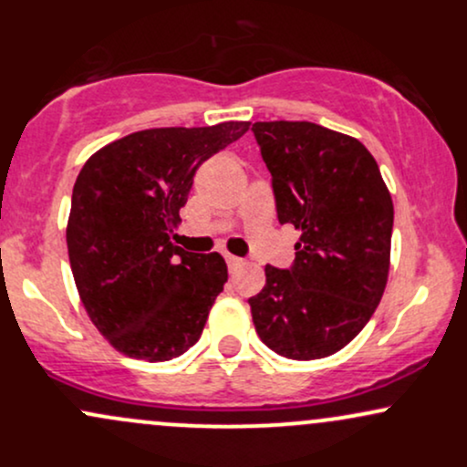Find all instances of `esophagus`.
<instances>
[{"label":"esophagus","mask_w":467,"mask_h":467,"mask_svg":"<svg viewBox=\"0 0 467 467\" xmlns=\"http://www.w3.org/2000/svg\"><path fill=\"white\" fill-rule=\"evenodd\" d=\"M226 264L230 267V272H237L241 265H244V259H239V256H233V254H226Z\"/></svg>","instance_id":"1"}]
</instances>
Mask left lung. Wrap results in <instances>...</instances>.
Listing matches in <instances>:
<instances>
[{
  "instance_id": "1",
  "label": "left lung",
  "mask_w": 467,
  "mask_h": 467,
  "mask_svg": "<svg viewBox=\"0 0 467 467\" xmlns=\"http://www.w3.org/2000/svg\"><path fill=\"white\" fill-rule=\"evenodd\" d=\"M272 173L276 215L301 233L287 270L265 265L248 298L261 340L289 360H318L362 331L382 301L390 265L393 200L356 138L316 122H254Z\"/></svg>"
}]
</instances>
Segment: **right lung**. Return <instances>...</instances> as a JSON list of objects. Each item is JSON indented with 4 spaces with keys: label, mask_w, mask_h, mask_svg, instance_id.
<instances>
[{
    "label": "right lung",
    "mask_w": 467,
    "mask_h": 467,
    "mask_svg": "<svg viewBox=\"0 0 467 467\" xmlns=\"http://www.w3.org/2000/svg\"><path fill=\"white\" fill-rule=\"evenodd\" d=\"M250 122L130 133L80 169L67 219L78 296L116 351L166 362L200 340L228 281L222 254L171 244L195 171Z\"/></svg>",
    "instance_id": "right-lung-1"
}]
</instances>
